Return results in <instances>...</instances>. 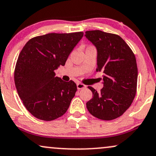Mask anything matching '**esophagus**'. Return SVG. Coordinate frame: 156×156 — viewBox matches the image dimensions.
Returning <instances> with one entry per match:
<instances>
[{
	"instance_id": "esophagus-1",
	"label": "esophagus",
	"mask_w": 156,
	"mask_h": 156,
	"mask_svg": "<svg viewBox=\"0 0 156 156\" xmlns=\"http://www.w3.org/2000/svg\"><path fill=\"white\" fill-rule=\"evenodd\" d=\"M76 87H77L78 90H82V89L85 88L86 85H84V84L81 83V82H78V83L76 84Z\"/></svg>"
}]
</instances>
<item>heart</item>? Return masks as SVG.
Here are the masks:
<instances>
[{"label":"heart","instance_id":"heart-1","mask_svg":"<svg viewBox=\"0 0 156 156\" xmlns=\"http://www.w3.org/2000/svg\"><path fill=\"white\" fill-rule=\"evenodd\" d=\"M92 47V46H90V47Z\"/></svg>","mask_w":156,"mask_h":156}]
</instances>
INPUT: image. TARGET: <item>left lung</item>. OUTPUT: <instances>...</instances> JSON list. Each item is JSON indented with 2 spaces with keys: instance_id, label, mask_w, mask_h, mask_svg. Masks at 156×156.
<instances>
[{
  "instance_id": "obj_1",
  "label": "left lung",
  "mask_w": 156,
  "mask_h": 156,
  "mask_svg": "<svg viewBox=\"0 0 156 156\" xmlns=\"http://www.w3.org/2000/svg\"><path fill=\"white\" fill-rule=\"evenodd\" d=\"M85 36L96 47L97 71L104 73V87L98 93L91 86L93 98L87 110L96 118L112 120L130 107L136 96V60L133 51L120 36L101 30H87Z\"/></svg>"
}]
</instances>
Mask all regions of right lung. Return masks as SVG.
<instances>
[{
	"mask_svg": "<svg viewBox=\"0 0 156 156\" xmlns=\"http://www.w3.org/2000/svg\"><path fill=\"white\" fill-rule=\"evenodd\" d=\"M83 32L51 34L30 38L20 52L14 83L26 109L35 118L51 121L66 112L76 92L72 80L64 82L55 71L65 65Z\"/></svg>",
	"mask_w": 156,
	"mask_h": 156,
	"instance_id": "add662e5",
	"label": "right lung"
}]
</instances>
